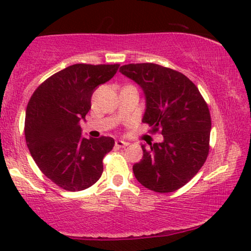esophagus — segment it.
Masks as SVG:
<instances>
[{
	"label": "esophagus",
	"instance_id": "obj_1",
	"mask_svg": "<svg viewBox=\"0 0 251 251\" xmlns=\"http://www.w3.org/2000/svg\"><path fill=\"white\" fill-rule=\"evenodd\" d=\"M128 145H129V143L123 142V140H116V142H115V146L116 147H126V146H128Z\"/></svg>",
	"mask_w": 251,
	"mask_h": 251
}]
</instances>
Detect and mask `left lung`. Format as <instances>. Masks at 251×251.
<instances>
[{"label": "left lung", "mask_w": 251, "mask_h": 251, "mask_svg": "<svg viewBox=\"0 0 251 251\" xmlns=\"http://www.w3.org/2000/svg\"><path fill=\"white\" fill-rule=\"evenodd\" d=\"M120 72L138 83L146 97L143 122L160 132L162 143L142 146L143 159L133 164L143 186L159 193L177 191L203 166L209 154L211 118L193 82L171 68L153 63L128 64Z\"/></svg>", "instance_id": "8db88e82"}]
</instances>
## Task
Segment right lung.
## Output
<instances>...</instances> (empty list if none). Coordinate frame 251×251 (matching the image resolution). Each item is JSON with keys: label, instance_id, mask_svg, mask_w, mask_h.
I'll return each mask as SVG.
<instances>
[{"label": "right lung", "instance_id": "right-lung-1", "mask_svg": "<svg viewBox=\"0 0 251 251\" xmlns=\"http://www.w3.org/2000/svg\"><path fill=\"white\" fill-rule=\"evenodd\" d=\"M119 66L72 65L47 78L29 99L27 146L43 175L63 190H85L101 176L102 159L112 151L114 139L83 138L80 122L91 108L95 89L111 80Z\"/></svg>", "mask_w": 251, "mask_h": 251}]
</instances>
